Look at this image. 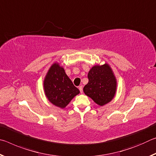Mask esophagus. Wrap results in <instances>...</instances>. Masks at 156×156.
Returning <instances> with one entry per match:
<instances>
[{
	"label": "esophagus",
	"instance_id": "esophagus-1",
	"mask_svg": "<svg viewBox=\"0 0 156 156\" xmlns=\"http://www.w3.org/2000/svg\"><path fill=\"white\" fill-rule=\"evenodd\" d=\"M78 89H79V90H80V93H83V86H79L78 87Z\"/></svg>",
	"mask_w": 156,
	"mask_h": 156
}]
</instances>
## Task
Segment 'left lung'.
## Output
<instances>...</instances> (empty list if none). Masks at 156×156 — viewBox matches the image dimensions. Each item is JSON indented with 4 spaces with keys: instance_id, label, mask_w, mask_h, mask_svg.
<instances>
[{
    "instance_id": "left-lung-1",
    "label": "left lung",
    "mask_w": 156,
    "mask_h": 156,
    "mask_svg": "<svg viewBox=\"0 0 156 156\" xmlns=\"http://www.w3.org/2000/svg\"><path fill=\"white\" fill-rule=\"evenodd\" d=\"M88 78V83L83 88L85 95L101 107L112 101L117 90V80L109 64L93 66Z\"/></svg>"
}]
</instances>
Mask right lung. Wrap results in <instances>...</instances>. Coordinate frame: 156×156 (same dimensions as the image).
<instances>
[{
	"mask_svg": "<svg viewBox=\"0 0 156 156\" xmlns=\"http://www.w3.org/2000/svg\"><path fill=\"white\" fill-rule=\"evenodd\" d=\"M44 94L55 106L64 109L80 94L59 62L53 63L43 80Z\"/></svg>",
	"mask_w": 156,
	"mask_h": 156,
	"instance_id": "right-lung-1",
	"label": "right lung"
}]
</instances>
